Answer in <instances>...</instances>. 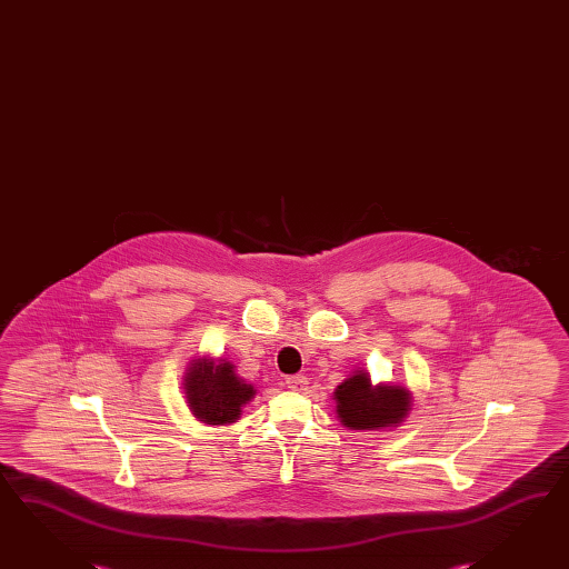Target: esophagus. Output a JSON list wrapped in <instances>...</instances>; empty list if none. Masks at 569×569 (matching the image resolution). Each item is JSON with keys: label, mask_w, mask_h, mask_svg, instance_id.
Masks as SVG:
<instances>
[{"label": "esophagus", "mask_w": 569, "mask_h": 569, "mask_svg": "<svg viewBox=\"0 0 569 569\" xmlns=\"http://www.w3.org/2000/svg\"><path fill=\"white\" fill-rule=\"evenodd\" d=\"M286 385H288V389H291V391H306L308 381H306L303 375H293V377L286 379Z\"/></svg>", "instance_id": "esophagus-1"}]
</instances>
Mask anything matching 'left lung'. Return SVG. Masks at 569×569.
Wrapping results in <instances>:
<instances>
[{
    "label": "left lung",
    "instance_id": "obj_1",
    "mask_svg": "<svg viewBox=\"0 0 569 569\" xmlns=\"http://www.w3.org/2000/svg\"><path fill=\"white\" fill-rule=\"evenodd\" d=\"M337 418L348 429L371 431L401 426L413 409V393L403 385H372L371 375L357 369L332 393Z\"/></svg>",
    "mask_w": 569,
    "mask_h": 569
}]
</instances>
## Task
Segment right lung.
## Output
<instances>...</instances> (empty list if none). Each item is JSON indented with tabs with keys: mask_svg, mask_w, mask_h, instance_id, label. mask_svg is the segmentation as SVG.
Segmentation results:
<instances>
[{
	"mask_svg": "<svg viewBox=\"0 0 569 569\" xmlns=\"http://www.w3.org/2000/svg\"><path fill=\"white\" fill-rule=\"evenodd\" d=\"M182 389L190 413L207 426H231L257 395L256 387L234 372L231 360L209 355L188 362Z\"/></svg>",
	"mask_w": 569,
	"mask_h": 569,
	"instance_id": "right-lung-1",
	"label": "right lung"
}]
</instances>
